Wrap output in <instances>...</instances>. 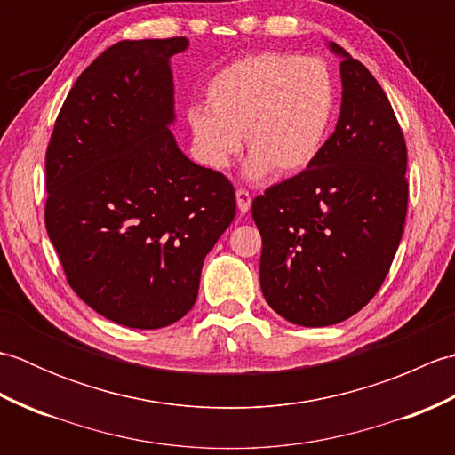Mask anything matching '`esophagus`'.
Returning a JSON list of instances; mask_svg holds the SVG:
<instances>
[{
    "instance_id": "34e87169",
    "label": "esophagus",
    "mask_w": 455,
    "mask_h": 455,
    "mask_svg": "<svg viewBox=\"0 0 455 455\" xmlns=\"http://www.w3.org/2000/svg\"><path fill=\"white\" fill-rule=\"evenodd\" d=\"M236 205L240 209V212H248L250 205H252V197L246 189H236Z\"/></svg>"
}]
</instances>
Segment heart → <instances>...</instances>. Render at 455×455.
I'll return each mask as SVG.
<instances>
[{"label":"heart","instance_id":"b5f03b06","mask_svg":"<svg viewBox=\"0 0 455 455\" xmlns=\"http://www.w3.org/2000/svg\"><path fill=\"white\" fill-rule=\"evenodd\" d=\"M207 109L189 111L201 162L222 172L248 150L244 172L293 176L321 152L334 117L336 92L328 68L315 58L262 52L220 70L207 88Z\"/></svg>","mask_w":455,"mask_h":455}]
</instances>
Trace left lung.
<instances>
[{
    "label": "left lung",
    "mask_w": 455,
    "mask_h": 455,
    "mask_svg": "<svg viewBox=\"0 0 455 455\" xmlns=\"http://www.w3.org/2000/svg\"><path fill=\"white\" fill-rule=\"evenodd\" d=\"M340 58V117L299 176L252 203L262 235L259 285L267 305L299 326H331L371 301L404 230L407 147L387 95L367 68Z\"/></svg>",
    "instance_id": "8db88e82"
}]
</instances>
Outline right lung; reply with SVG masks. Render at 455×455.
Returning a JSON list of instances; mask_svg holds the SVG:
<instances>
[{
    "label": "right lung",
    "instance_id": "right-lung-1",
    "mask_svg": "<svg viewBox=\"0 0 455 455\" xmlns=\"http://www.w3.org/2000/svg\"><path fill=\"white\" fill-rule=\"evenodd\" d=\"M186 36L123 41L85 68L46 150L44 222L68 283L109 321L154 331L191 311L236 212L222 173L172 134L170 60Z\"/></svg>",
    "mask_w": 455,
    "mask_h": 455
}]
</instances>
